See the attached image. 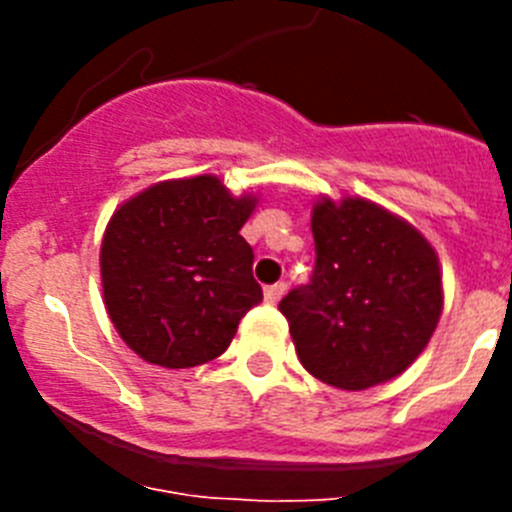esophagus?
<instances>
[{
    "label": "esophagus",
    "mask_w": 512,
    "mask_h": 512,
    "mask_svg": "<svg viewBox=\"0 0 512 512\" xmlns=\"http://www.w3.org/2000/svg\"><path fill=\"white\" fill-rule=\"evenodd\" d=\"M287 292V284L284 282H277V284H269V287L264 289V297L269 305H277L279 300H282V295Z\"/></svg>",
    "instance_id": "esophagus-1"
}]
</instances>
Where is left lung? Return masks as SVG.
Listing matches in <instances>:
<instances>
[{
	"label": "left lung",
	"instance_id": "left-lung-1",
	"mask_svg": "<svg viewBox=\"0 0 512 512\" xmlns=\"http://www.w3.org/2000/svg\"><path fill=\"white\" fill-rule=\"evenodd\" d=\"M315 269L279 302L302 366L341 390H366L418 359L441 318L436 251L374 202L312 207Z\"/></svg>",
	"mask_w": 512,
	"mask_h": 512
}]
</instances>
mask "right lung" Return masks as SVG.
Here are the masks:
<instances>
[{"instance_id": "1", "label": "right lung", "mask_w": 512, "mask_h": 512, "mask_svg": "<svg viewBox=\"0 0 512 512\" xmlns=\"http://www.w3.org/2000/svg\"><path fill=\"white\" fill-rule=\"evenodd\" d=\"M253 207L205 174L156 184L112 215L99 256L104 305L140 359L187 369L230 346L264 300L241 235Z\"/></svg>"}]
</instances>
